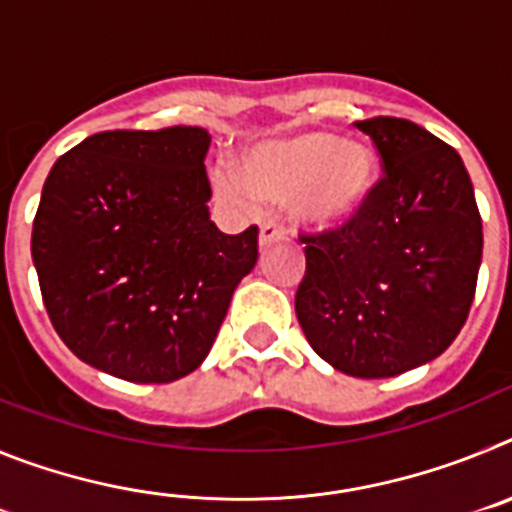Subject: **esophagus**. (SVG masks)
Masks as SVG:
<instances>
[{"instance_id":"esophagus-1","label":"esophagus","mask_w":512,"mask_h":512,"mask_svg":"<svg viewBox=\"0 0 512 512\" xmlns=\"http://www.w3.org/2000/svg\"><path fill=\"white\" fill-rule=\"evenodd\" d=\"M284 238V228L277 223H264L261 225V233H259V246L261 248H269L271 243H277Z\"/></svg>"}]
</instances>
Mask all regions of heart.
Masks as SVG:
<instances>
[{"label": "heart", "instance_id": "obj_1", "mask_svg": "<svg viewBox=\"0 0 512 512\" xmlns=\"http://www.w3.org/2000/svg\"><path fill=\"white\" fill-rule=\"evenodd\" d=\"M379 179V158L364 140H343L333 133L271 138L243 158V184L253 200L266 205L297 202L300 217L312 228H341L361 215ZM230 200H248L233 176H220Z\"/></svg>", "mask_w": 512, "mask_h": 512}]
</instances>
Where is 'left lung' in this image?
Masks as SVG:
<instances>
[{
	"label": "left lung",
	"instance_id": "1",
	"mask_svg": "<svg viewBox=\"0 0 512 512\" xmlns=\"http://www.w3.org/2000/svg\"><path fill=\"white\" fill-rule=\"evenodd\" d=\"M384 176L359 217L302 235L297 320L320 359L361 379L441 356L467 323L482 264V217L464 161L400 117L354 122Z\"/></svg>",
	"mask_w": 512,
	"mask_h": 512
}]
</instances>
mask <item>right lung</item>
Wrapping results in <instances>:
<instances>
[{
    "instance_id": "1",
    "label": "right lung",
    "mask_w": 512,
    "mask_h": 512,
    "mask_svg": "<svg viewBox=\"0 0 512 512\" xmlns=\"http://www.w3.org/2000/svg\"><path fill=\"white\" fill-rule=\"evenodd\" d=\"M210 133L107 130L63 153L43 184L33 264L61 341L138 384L187 377L210 354L259 228L210 220Z\"/></svg>"
}]
</instances>
